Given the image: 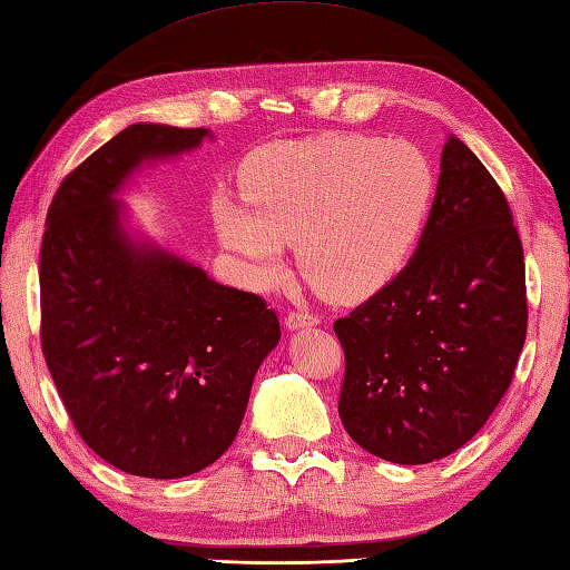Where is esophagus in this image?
<instances>
[{
	"label": "esophagus",
	"mask_w": 570,
	"mask_h": 570,
	"mask_svg": "<svg viewBox=\"0 0 570 570\" xmlns=\"http://www.w3.org/2000/svg\"><path fill=\"white\" fill-rule=\"evenodd\" d=\"M320 317L313 313H305V309H289L287 317H285V325L289 330H299V327H313L317 325Z\"/></svg>",
	"instance_id": "34e87169"
}]
</instances>
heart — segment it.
<instances>
[{"instance_id": "1", "label": "heart", "mask_w": 570, "mask_h": 570, "mask_svg": "<svg viewBox=\"0 0 570 570\" xmlns=\"http://www.w3.org/2000/svg\"><path fill=\"white\" fill-rule=\"evenodd\" d=\"M243 200L218 198L216 230L261 283L283 273L287 243L322 295L354 303L402 271L434 198L426 158L404 141L320 134L255 151Z\"/></svg>"}]
</instances>
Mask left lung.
<instances>
[{"label":"left lung","mask_w":570,"mask_h":570,"mask_svg":"<svg viewBox=\"0 0 570 570\" xmlns=\"http://www.w3.org/2000/svg\"><path fill=\"white\" fill-rule=\"evenodd\" d=\"M529 303L517 225L497 180L449 136L416 253L335 320L345 350L337 412L394 464H429L487 424L523 350Z\"/></svg>","instance_id":"1"}]
</instances>
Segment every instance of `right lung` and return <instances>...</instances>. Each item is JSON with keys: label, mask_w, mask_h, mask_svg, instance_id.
I'll return each mask as SVG.
<instances>
[{"label": "right lung", "mask_w": 570, "mask_h": 570, "mask_svg": "<svg viewBox=\"0 0 570 570\" xmlns=\"http://www.w3.org/2000/svg\"><path fill=\"white\" fill-rule=\"evenodd\" d=\"M206 128L134 124L53 193L39 253L41 352L73 429L134 476L178 479L238 434L253 377L281 340L265 299L164 250L136 248L111 196L144 158Z\"/></svg>", "instance_id": "1"}]
</instances>
